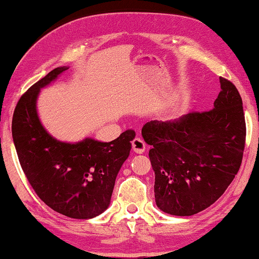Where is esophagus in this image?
Masks as SVG:
<instances>
[{
    "mask_svg": "<svg viewBox=\"0 0 259 259\" xmlns=\"http://www.w3.org/2000/svg\"><path fill=\"white\" fill-rule=\"evenodd\" d=\"M145 148H146V144H145V141L141 139V138L137 137L132 143L133 152H136V153H138V154H141L145 152Z\"/></svg>",
    "mask_w": 259,
    "mask_h": 259,
    "instance_id": "esophagus-1",
    "label": "esophagus"
}]
</instances>
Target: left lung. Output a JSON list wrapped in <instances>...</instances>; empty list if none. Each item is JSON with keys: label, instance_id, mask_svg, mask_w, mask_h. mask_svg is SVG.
Returning a JSON list of instances; mask_svg holds the SVG:
<instances>
[{"label": "left lung", "instance_id": "8db88e82", "mask_svg": "<svg viewBox=\"0 0 259 259\" xmlns=\"http://www.w3.org/2000/svg\"><path fill=\"white\" fill-rule=\"evenodd\" d=\"M208 112L151 120L141 130L154 171L155 204L172 215L196 214L214 203L238 172L245 145L242 98L229 80Z\"/></svg>", "mask_w": 259, "mask_h": 259}]
</instances>
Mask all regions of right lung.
Returning <instances> with one entry per match:
<instances>
[{
  "instance_id": "obj_1",
  "label": "right lung",
  "mask_w": 259,
  "mask_h": 259,
  "mask_svg": "<svg viewBox=\"0 0 259 259\" xmlns=\"http://www.w3.org/2000/svg\"><path fill=\"white\" fill-rule=\"evenodd\" d=\"M67 69H53L21 97L13 116V140L21 167L40 199L69 218L91 219L111 204L136 132L126 131L109 143L93 138L66 143L49 134L38 116L37 99L42 88Z\"/></svg>"
}]
</instances>
